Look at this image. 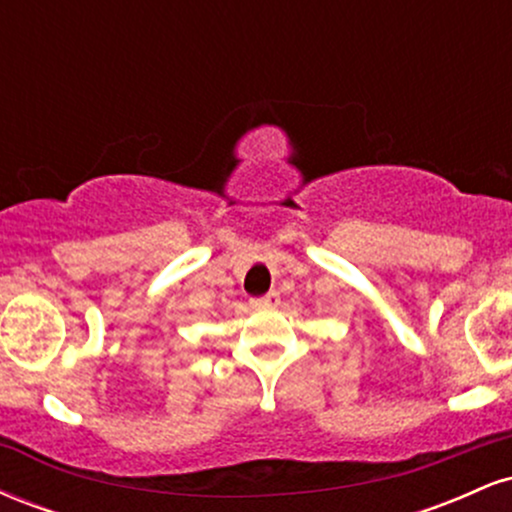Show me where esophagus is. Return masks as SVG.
<instances>
[{
	"mask_svg": "<svg viewBox=\"0 0 512 512\" xmlns=\"http://www.w3.org/2000/svg\"><path fill=\"white\" fill-rule=\"evenodd\" d=\"M281 303V296L276 291H269L267 296H262V298H255V301H252V305H255V308H276V305Z\"/></svg>",
	"mask_w": 512,
	"mask_h": 512,
	"instance_id": "1",
	"label": "esophagus"
}]
</instances>
